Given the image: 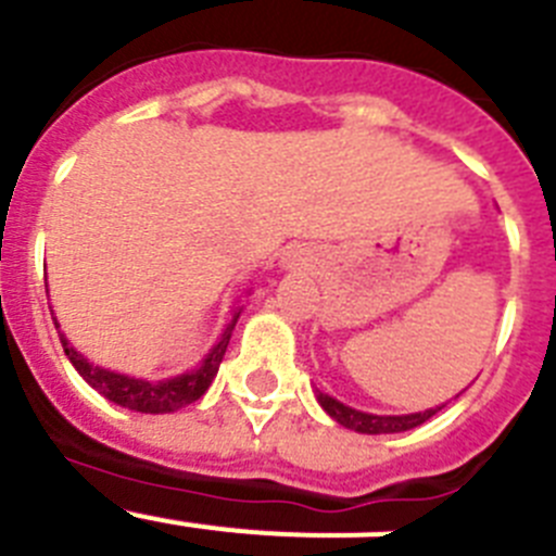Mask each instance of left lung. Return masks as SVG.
Segmentation results:
<instances>
[{
    "label": "left lung",
    "mask_w": 556,
    "mask_h": 556,
    "mask_svg": "<svg viewBox=\"0 0 556 556\" xmlns=\"http://www.w3.org/2000/svg\"><path fill=\"white\" fill-rule=\"evenodd\" d=\"M317 401H320L323 409H326L339 426L358 431V434H397V431H409L415 429V426L426 424L429 417H434L437 412L443 409V406H437V409L415 412V415H367V412H358L345 404H339L337 397L326 395V392H317Z\"/></svg>",
    "instance_id": "8db88e82"
}]
</instances>
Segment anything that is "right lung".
<instances>
[{
    "instance_id": "add662e5",
    "label": "right lung",
    "mask_w": 556,
    "mask_h": 556,
    "mask_svg": "<svg viewBox=\"0 0 556 556\" xmlns=\"http://www.w3.org/2000/svg\"><path fill=\"white\" fill-rule=\"evenodd\" d=\"M49 312H52V308H49ZM236 320H239V312L233 314L230 326L225 328L219 342L211 348V353L203 358V365H200L198 370L184 372V376L178 378H166V381H144V378H130L122 376V372L102 370V367L91 365L83 353H77L61 331H58V337H61V345L63 351H66L68 362L75 365V370L80 372L100 395H105L113 404L125 406V409L147 412V415H164V412H175L186 404H194V401L208 390L211 381H214V376H217L219 370V362H223L225 351H228L230 331H233ZM55 328H61L58 320Z\"/></svg>"
}]
</instances>
